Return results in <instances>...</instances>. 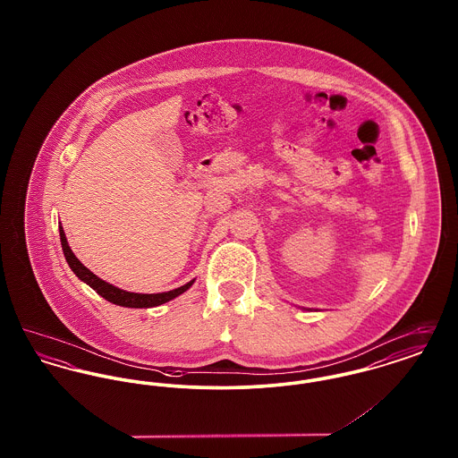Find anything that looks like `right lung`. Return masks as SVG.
<instances>
[{
    "label": "right lung",
    "mask_w": 458,
    "mask_h": 458,
    "mask_svg": "<svg viewBox=\"0 0 458 458\" xmlns=\"http://www.w3.org/2000/svg\"><path fill=\"white\" fill-rule=\"evenodd\" d=\"M60 240H62V249H64L66 262H68L70 269L75 273V276L81 282L89 284L96 293H99L103 299H106L111 304L131 307V309L157 307V305L166 304V302L174 301V297H178L183 292H187L196 282V278H194L189 284H182V286L170 290V292H161V293H133V292H127V290H122V288H118L114 284L101 280L99 276H96L90 269H88L82 262L75 258V254L72 252V249H70V245L66 242L65 232H64L62 225H60Z\"/></svg>",
    "instance_id": "right-lung-1"
}]
</instances>
